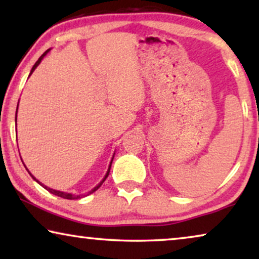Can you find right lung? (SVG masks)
Masks as SVG:
<instances>
[{
    "instance_id": "1",
    "label": "right lung",
    "mask_w": 259,
    "mask_h": 259,
    "mask_svg": "<svg viewBox=\"0 0 259 259\" xmlns=\"http://www.w3.org/2000/svg\"><path fill=\"white\" fill-rule=\"evenodd\" d=\"M48 52H49V49H48V51H46V52L44 53V54H42V55L40 56V58H38V60H37V61H36V62H35V65L33 66V68H31V70H30V74H29V76L31 75V74H33V72H34V70H35V68H36V67H37L38 65H40V62L42 61V59H44V58H45V56H46V55H47V53H48ZM17 107H19V104H17ZM16 115H17V111H16ZM16 115H15V121H16ZM113 158H114V155H113ZM113 158H112V160H111V164H109V166H108L107 173H106L105 178H104V179H102V180H101V182H100V183H99V184H98V185H97V186H95L93 190H92V191H90V192H88V194H91V193H93V192H95V191H97V190L99 189V187H100V186L102 185V183H104V182H105V180H106V178H107V177H108V175H109V169H111V166H112V161H113ZM24 167H26V166H24ZM27 171H28V168H27ZM28 172H29V171H28ZM29 175L31 176V173H30V172H29ZM31 178H33L34 180H36V182H37L38 184H40V185H41V186H44L46 190H47V191H49V192H51V193H53V194H55V196H58V197L65 198V199H79V198H81V197H82V196H74V194H72V193H67V192H62V191H56V190H53V189H51V187H47V186H45V185H44V184H42V183H40V182H38V180H37L36 178H35V177H34V176H31Z\"/></svg>"
}]
</instances>
